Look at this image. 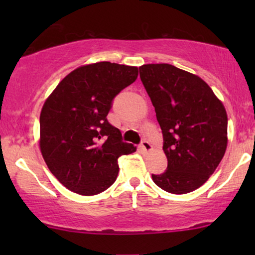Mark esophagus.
Wrapping results in <instances>:
<instances>
[{"mask_svg":"<svg viewBox=\"0 0 255 255\" xmlns=\"http://www.w3.org/2000/svg\"><path fill=\"white\" fill-rule=\"evenodd\" d=\"M140 147H141L142 151H145L146 153L151 152L153 149V146L151 145V142H149L148 140H142L141 144H140Z\"/></svg>","mask_w":255,"mask_h":255,"instance_id":"1","label":"esophagus"}]
</instances>
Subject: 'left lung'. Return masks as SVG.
<instances>
[{
	"instance_id": "8db88e82",
	"label": "left lung",
	"mask_w": 255,
	"mask_h": 255,
	"mask_svg": "<svg viewBox=\"0 0 255 255\" xmlns=\"http://www.w3.org/2000/svg\"><path fill=\"white\" fill-rule=\"evenodd\" d=\"M139 74L163 134L168 166L152 179L170 194H187L207 182L228 146V115L200 76L169 64H147Z\"/></svg>"
}]
</instances>
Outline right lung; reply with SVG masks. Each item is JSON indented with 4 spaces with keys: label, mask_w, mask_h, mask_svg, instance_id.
Listing matches in <instances>:
<instances>
[{
    "label": "right lung",
    "mask_w": 255,
    "mask_h": 255,
    "mask_svg": "<svg viewBox=\"0 0 255 255\" xmlns=\"http://www.w3.org/2000/svg\"><path fill=\"white\" fill-rule=\"evenodd\" d=\"M138 67L101 61L80 66L59 82L40 113L39 147L48 169L76 194L92 196L117 179V160L137 147L107 120L111 102Z\"/></svg>",
    "instance_id": "right-lung-1"
}]
</instances>
